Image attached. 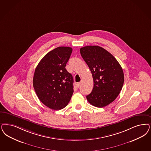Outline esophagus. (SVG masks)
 I'll return each mask as SVG.
<instances>
[{"label": "esophagus", "mask_w": 151, "mask_h": 151, "mask_svg": "<svg viewBox=\"0 0 151 151\" xmlns=\"http://www.w3.org/2000/svg\"><path fill=\"white\" fill-rule=\"evenodd\" d=\"M77 85H78V87L79 88L80 86V85H81V83L80 82H79V83H77Z\"/></svg>", "instance_id": "34e87169"}]
</instances>
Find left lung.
Returning a JSON list of instances; mask_svg holds the SVG:
<instances>
[{"instance_id":"left-lung-1","label":"left lung","mask_w":151,"mask_h":151,"mask_svg":"<svg viewBox=\"0 0 151 151\" xmlns=\"http://www.w3.org/2000/svg\"><path fill=\"white\" fill-rule=\"evenodd\" d=\"M80 51L94 80V88L86 96L87 100L96 107H104L119 94L124 80L123 69L116 58L102 47L87 46Z\"/></svg>"}]
</instances>
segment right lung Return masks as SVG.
Returning <instances> with one entry per match:
<instances>
[{
  "label": "right lung",
  "mask_w": 151,
  "mask_h": 151,
  "mask_svg": "<svg viewBox=\"0 0 151 151\" xmlns=\"http://www.w3.org/2000/svg\"><path fill=\"white\" fill-rule=\"evenodd\" d=\"M72 51L71 47H57L47 53L35 69L33 85L36 93L51 109L65 108L73 95V76L65 68Z\"/></svg>",
  "instance_id": "1"
}]
</instances>
